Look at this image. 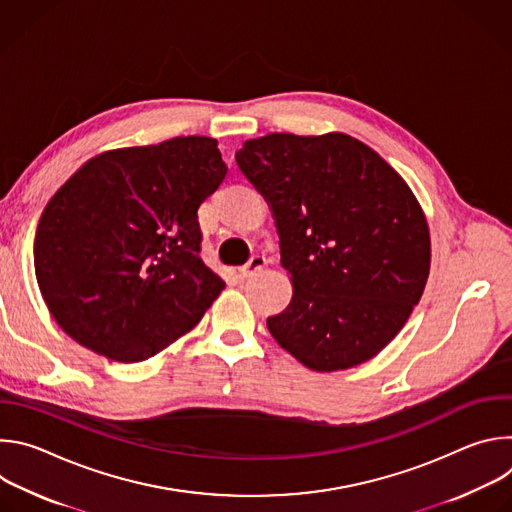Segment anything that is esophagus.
I'll use <instances>...</instances> for the list:
<instances>
[{"label":"esophagus","mask_w":512,"mask_h":512,"mask_svg":"<svg viewBox=\"0 0 512 512\" xmlns=\"http://www.w3.org/2000/svg\"><path fill=\"white\" fill-rule=\"evenodd\" d=\"M265 265H267L265 257H263V255H255V257L249 259L247 265H243V267L239 269V273H241L243 277H251V275H257Z\"/></svg>","instance_id":"esophagus-1"}]
</instances>
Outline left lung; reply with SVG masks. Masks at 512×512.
<instances>
[{"instance_id": "8db88e82", "label": "left lung", "mask_w": 512, "mask_h": 512, "mask_svg": "<svg viewBox=\"0 0 512 512\" xmlns=\"http://www.w3.org/2000/svg\"><path fill=\"white\" fill-rule=\"evenodd\" d=\"M275 218L289 306L267 318L281 348L318 373L377 356L419 304L429 227L407 182L346 133H269L235 154Z\"/></svg>"}]
</instances>
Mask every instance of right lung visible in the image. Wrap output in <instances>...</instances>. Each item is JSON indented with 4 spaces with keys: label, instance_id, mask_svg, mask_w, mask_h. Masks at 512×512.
I'll use <instances>...</instances> for the list:
<instances>
[{
    "label": "right lung",
    "instance_id": "right-lung-1",
    "mask_svg": "<svg viewBox=\"0 0 512 512\" xmlns=\"http://www.w3.org/2000/svg\"><path fill=\"white\" fill-rule=\"evenodd\" d=\"M227 170L202 135L85 162L48 200L34 239L56 324L117 362L148 360L190 332L225 289L200 259L198 206Z\"/></svg>",
    "mask_w": 512,
    "mask_h": 512
}]
</instances>
